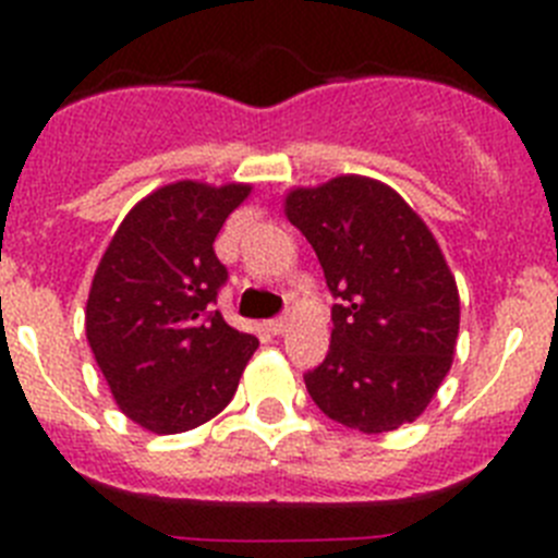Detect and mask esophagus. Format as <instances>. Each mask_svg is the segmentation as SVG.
I'll list each match as a JSON object with an SVG mask.
<instances>
[{"label": "esophagus", "mask_w": 558, "mask_h": 558, "mask_svg": "<svg viewBox=\"0 0 558 558\" xmlns=\"http://www.w3.org/2000/svg\"><path fill=\"white\" fill-rule=\"evenodd\" d=\"M284 329H288V318H270L268 322V332H274V335H282Z\"/></svg>", "instance_id": "esophagus-1"}]
</instances>
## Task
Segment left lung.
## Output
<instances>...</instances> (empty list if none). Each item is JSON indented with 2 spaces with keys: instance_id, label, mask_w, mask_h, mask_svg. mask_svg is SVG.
Segmentation results:
<instances>
[{
  "instance_id": "8db88e82",
  "label": "left lung",
  "mask_w": 558,
  "mask_h": 558,
  "mask_svg": "<svg viewBox=\"0 0 558 558\" xmlns=\"http://www.w3.org/2000/svg\"><path fill=\"white\" fill-rule=\"evenodd\" d=\"M307 236L332 304V340L304 374L340 425L388 433L430 405L456 354L461 302L436 236L391 186L338 175L284 201Z\"/></svg>"
}]
</instances>
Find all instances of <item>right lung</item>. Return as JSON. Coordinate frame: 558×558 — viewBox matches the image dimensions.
Here are the masks:
<instances>
[{
	"mask_svg": "<svg viewBox=\"0 0 558 558\" xmlns=\"http://www.w3.org/2000/svg\"><path fill=\"white\" fill-rule=\"evenodd\" d=\"M248 184L179 181L133 206L88 290L86 338L120 411L150 433H184L234 397L259 340L218 304L229 270L215 254Z\"/></svg>",
	"mask_w": 558,
	"mask_h": 558,
	"instance_id": "obj_1",
	"label": "right lung"
}]
</instances>
